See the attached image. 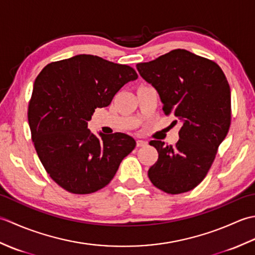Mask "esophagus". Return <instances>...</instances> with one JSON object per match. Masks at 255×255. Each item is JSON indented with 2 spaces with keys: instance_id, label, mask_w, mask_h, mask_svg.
Segmentation results:
<instances>
[{
  "instance_id": "1",
  "label": "esophagus",
  "mask_w": 255,
  "mask_h": 255,
  "mask_svg": "<svg viewBox=\"0 0 255 255\" xmlns=\"http://www.w3.org/2000/svg\"><path fill=\"white\" fill-rule=\"evenodd\" d=\"M137 147H144V145H147V141H144V140H137Z\"/></svg>"
}]
</instances>
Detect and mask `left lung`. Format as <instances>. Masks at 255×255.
I'll list each match as a JSON object with an SVG mask.
<instances>
[{
    "instance_id": "left-lung-1",
    "label": "left lung",
    "mask_w": 255,
    "mask_h": 255,
    "mask_svg": "<svg viewBox=\"0 0 255 255\" xmlns=\"http://www.w3.org/2000/svg\"><path fill=\"white\" fill-rule=\"evenodd\" d=\"M139 74L158 91L165 115L180 119L175 145L152 140L158 161L148 176L167 194L191 191L202 182L231 123L230 86L217 63L185 49L137 64Z\"/></svg>"
}]
</instances>
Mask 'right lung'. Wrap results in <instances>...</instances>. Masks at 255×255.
I'll use <instances>...</instances> for the list:
<instances>
[{
    "label": "right lung",
    "instance_id": "add662e5",
    "mask_svg": "<svg viewBox=\"0 0 255 255\" xmlns=\"http://www.w3.org/2000/svg\"><path fill=\"white\" fill-rule=\"evenodd\" d=\"M137 78L131 67L92 55L51 62L38 74L28 124L39 160L59 186L90 194L113 180L136 141L122 132L96 137L88 122L96 108L110 105L117 92Z\"/></svg>",
    "mask_w": 255,
    "mask_h": 255
}]
</instances>
